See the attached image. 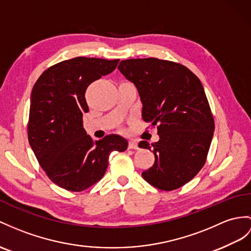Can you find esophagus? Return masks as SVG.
I'll list each match as a JSON object with an SVG mask.
<instances>
[{"label": "esophagus", "mask_w": 251, "mask_h": 251, "mask_svg": "<svg viewBox=\"0 0 251 251\" xmlns=\"http://www.w3.org/2000/svg\"><path fill=\"white\" fill-rule=\"evenodd\" d=\"M129 149H138V144L135 140H130L129 142Z\"/></svg>", "instance_id": "esophagus-1"}]
</instances>
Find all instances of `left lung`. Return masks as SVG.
Instances as JSON below:
<instances>
[{"label": "left lung", "instance_id": "8db88e82", "mask_svg": "<svg viewBox=\"0 0 251 251\" xmlns=\"http://www.w3.org/2000/svg\"><path fill=\"white\" fill-rule=\"evenodd\" d=\"M118 69L138 91L143 119L157 126L158 142L138 145L155 157L143 178L163 191L181 187L202 168L213 138L202 84L185 66L153 57L121 60Z\"/></svg>", "mask_w": 251, "mask_h": 251}]
</instances>
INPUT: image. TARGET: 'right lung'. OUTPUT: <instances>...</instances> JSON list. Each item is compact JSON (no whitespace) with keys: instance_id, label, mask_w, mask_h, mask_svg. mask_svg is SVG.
Segmentation results:
<instances>
[{"instance_id":"1","label":"right lung","mask_w":251,"mask_h":251,"mask_svg":"<svg viewBox=\"0 0 251 251\" xmlns=\"http://www.w3.org/2000/svg\"><path fill=\"white\" fill-rule=\"evenodd\" d=\"M119 59L75 57L47 69L30 94L28 143L42 169L55 184L82 192L105 174L114 150L125 151L126 139L107 135L94 142L83 126L88 113L85 91L113 72Z\"/></svg>"}]
</instances>
